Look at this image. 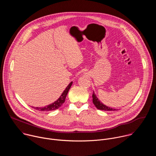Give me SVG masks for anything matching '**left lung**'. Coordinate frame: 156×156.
I'll return each instance as SVG.
<instances>
[{"instance_id": "1", "label": "left lung", "mask_w": 156, "mask_h": 156, "mask_svg": "<svg viewBox=\"0 0 156 156\" xmlns=\"http://www.w3.org/2000/svg\"><path fill=\"white\" fill-rule=\"evenodd\" d=\"M93 102L94 104V105L96 107V108L99 109V110H105V111H114V110H117L115 108H112L107 107V106L104 105L102 102H101L99 101V100L98 99V98L96 97V94H94V92H93Z\"/></svg>"}]
</instances>
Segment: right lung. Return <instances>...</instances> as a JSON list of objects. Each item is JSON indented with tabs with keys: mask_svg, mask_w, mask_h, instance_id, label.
Wrapping results in <instances>:
<instances>
[{
	"mask_svg": "<svg viewBox=\"0 0 156 156\" xmlns=\"http://www.w3.org/2000/svg\"><path fill=\"white\" fill-rule=\"evenodd\" d=\"M72 84V82H71L68 86L66 87L65 90H64V91L62 93V95L60 96V97L54 102H53L52 104L48 105L46 107H33V108H35L36 110H39V111H42V112H47V111H51V110H56L57 108H58L65 102V98L66 95L68 94V92L70 90V88L71 87Z\"/></svg>",
	"mask_w": 156,
	"mask_h": 156,
	"instance_id": "1",
	"label": "right lung"
}]
</instances>
